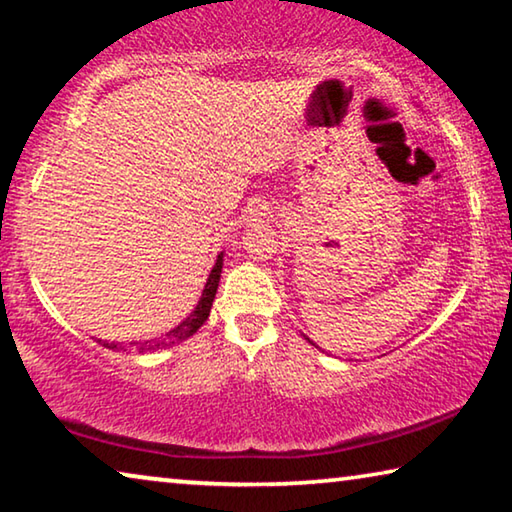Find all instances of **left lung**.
Instances as JSON below:
<instances>
[{"instance_id": "1", "label": "left lung", "mask_w": 512, "mask_h": 512, "mask_svg": "<svg viewBox=\"0 0 512 512\" xmlns=\"http://www.w3.org/2000/svg\"><path fill=\"white\" fill-rule=\"evenodd\" d=\"M305 339H307V342H310V337H305ZM310 344H312V342H310Z\"/></svg>"}]
</instances>
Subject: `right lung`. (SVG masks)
Wrapping results in <instances>:
<instances>
[{
	"label": "right lung",
	"instance_id": "right-lung-1",
	"mask_svg": "<svg viewBox=\"0 0 512 512\" xmlns=\"http://www.w3.org/2000/svg\"><path fill=\"white\" fill-rule=\"evenodd\" d=\"M221 271H223V253L216 257V264H214L212 273H209L207 285H205V289H202V296L198 300V305L193 307V312L186 316L180 326H175L173 330H168L166 335H161L157 339H150V342H132L129 346H134L139 353H154V351H159V348H170V346L184 342V339H189L191 335H196L198 328L207 321L209 312H212V303L216 298V289H218V280H221ZM100 342H102V339H100ZM102 346L111 348V351H123V348L127 351V346L116 344V342H111V344L102 342Z\"/></svg>",
	"mask_w": 512,
	"mask_h": 512
}]
</instances>
